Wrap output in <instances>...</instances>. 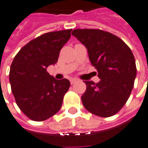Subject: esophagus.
Segmentation results:
<instances>
[{
    "label": "esophagus",
    "mask_w": 148,
    "mask_h": 148,
    "mask_svg": "<svg viewBox=\"0 0 148 148\" xmlns=\"http://www.w3.org/2000/svg\"><path fill=\"white\" fill-rule=\"evenodd\" d=\"M76 82H77V79H75V78H72V79H71V85L74 84V83H75Z\"/></svg>",
    "instance_id": "obj_1"
}]
</instances>
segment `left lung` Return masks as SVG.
<instances>
[{
    "mask_svg": "<svg viewBox=\"0 0 148 148\" xmlns=\"http://www.w3.org/2000/svg\"><path fill=\"white\" fill-rule=\"evenodd\" d=\"M72 35L86 47L89 59L100 81H83L86 90L82 102L86 110L100 117L117 114L131 95L136 77L132 50L122 39L109 32L77 29Z\"/></svg>",
    "mask_w": 148,
    "mask_h": 148,
    "instance_id": "obj_1",
    "label": "left lung"
}]
</instances>
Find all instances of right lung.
<instances>
[{
	"label": "right lung",
	"mask_w": 148,
	"mask_h": 148,
	"mask_svg": "<svg viewBox=\"0 0 148 148\" xmlns=\"http://www.w3.org/2000/svg\"><path fill=\"white\" fill-rule=\"evenodd\" d=\"M71 30L49 32L31 40L11 64L9 82L16 105L32 120H46L58 113L70 88L68 79L57 80L46 69L58 62Z\"/></svg>",
	"instance_id": "add662e5"
}]
</instances>
